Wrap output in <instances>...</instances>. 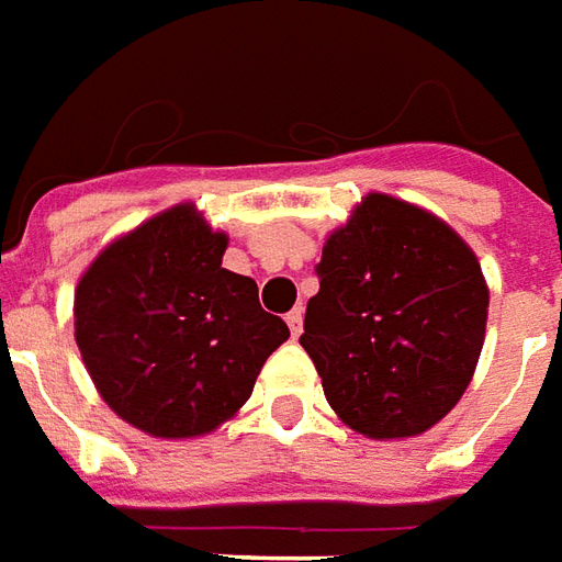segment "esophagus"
I'll list each match as a JSON object with an SVG mask.
<instances>
[{
    "instance_id": "1",
    "label": "esophagus",
    "mask_w": 562,
    "mask_h": 562,
    "mask_svg": "<svg viewBox=\"0 0 562 562\" xmlns=\"http://www.w3.org/2000/svg\"><path fill=\"white\" fill-rule=\"evenodd\" d=\"M288 326L293 336H300L302 333V305H296L293 312H288Z\"/></svg>"
}]
</instances>
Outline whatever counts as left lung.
Listing matches in <instances>:
<instances>
[{"mask_svg": "<svg viewBox=\"0 0 562 562\" xmlns=\"http://www.w3.org/2000/svg\"><path fill=\"white\" fill-rule=\"evenodd\" d=\"M314 272L300 345L333 412L369 439L439 424L484 345L491 293L472 248L424 209L369 193Z\"/></svg>", "mask_w": 562, "mask_h": 562, "instance_id": "obj_1", "label": "left lung"}]
</instances>
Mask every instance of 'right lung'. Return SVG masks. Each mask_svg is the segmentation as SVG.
<instances>
[{
  "label": "right lung",
  "instance_id": "1",
  "mask_svg": "<svg viewBox=\"0 0 562 562\" xmlns=\"http://www.w3.org/2000/svg\"><path fill=\"white\" fill-rule=\"evenodd\" d=\"M224 233L175 205L99 254L75 290V341L102 400L157 439L217 429L288 341L254 278L221 266Z\"/></svg>",
  "mask_w": 562,
  "mask_h": 562
}]
</instances>
